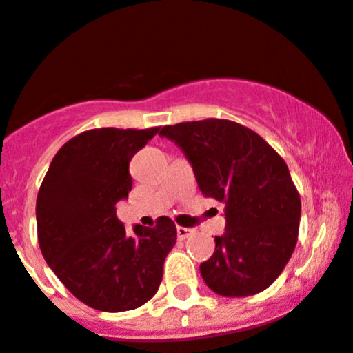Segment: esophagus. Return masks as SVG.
Wrapping results in <instances>:
<instances>
[{
  "label": "esophagus",
  "instance_id": "34e87169",
  "mask_svg": "<svg viewBox=\"0 0 353 353\" xmlns=\"http://www.w3.org/2000/svg\"><path fill=\"white\" fill-rule=\"evenodd\" d=\"M193 233V230L192 228H187V227H176V235H178V239L180 240H187L190 235H192Z\"/></svg>",
  "mask_w": 353,
  "mask_h": 353
}]
</instances>
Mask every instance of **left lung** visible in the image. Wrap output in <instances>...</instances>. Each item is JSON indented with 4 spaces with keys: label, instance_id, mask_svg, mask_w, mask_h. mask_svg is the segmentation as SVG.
<instances>
[{
    "label": "left lung",
    "instance_id": "1",
    "mask_svg": "<svg viewBox=\"0 0 353 353\" xmlns=\"http://www.w3.org/2000/svg\"><path fill=\"white\" fill-rule=\"evenodd\" d=\"M192 165L203 196L225 205V233L200 265L205 283L223 296H248L275 282L299 239L300 195L283 158L260 134L208 118L163 126Z\"/></svg>",
    "mask_w": 353,
    "mask_h": 353
}]
</instances>
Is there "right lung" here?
I'll return each mask as SVG.
<instances>
[{
    "mask_svg": "<svg viewBox=\"0 0 353 353\" xmlns=\"http://www.w3.org/2000/svg\"><path fill=\"white\" fill-rule=\"evenodd\" d=\"M160 128H97L59 148L37 198L38 241L63 285L91 308L126 312L157 294L176 243L172 219L126 233L117 203L132 190L130 161Z\"/></svg>",
    "mask_w": 353,
    "mask_h": 353,
    "instance_id": "1",
    "label": "right lung"
}]
</instances>
